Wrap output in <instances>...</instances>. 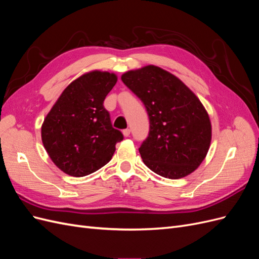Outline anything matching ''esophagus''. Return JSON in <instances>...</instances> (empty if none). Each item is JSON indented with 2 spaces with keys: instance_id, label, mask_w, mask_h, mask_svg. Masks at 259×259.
<instances>
[{
  "instance_id": "34e87169",
  "label": "esophagus",
  "mask_w": 259,
  "mask_h": 259,
  "mask_svg": "<svg viewBox=\"0 0 259 259\" xmlns=\"http://www.w3.org/2000/svg\"><path fill=\"white\" fill-rule=\"evenodd\" d=\"M130 134H131V130H130V128H126V130L123 131V135H124L125 137H128Z\"/></svg>"
}]
</instances>
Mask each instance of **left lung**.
<instances>
[{
    "label": "left lung",
    "mask_w": 259,
    "mask_h": 259,
    "mask_svg": "<svg viewBox=\"0 0 259 259\" xmlns=\"http://www.w3.org/2000/svg\"><path fill=\"white\" fill-rule=\"evenodd\" d=\"M121 79L149 116V135L139 148L144 163L169 179L191 174L205 159L211 139L209 116L199 98L177 76L152 65Z\"/></svg>",
    "instance_id": "obj_1"
}]
</instances>
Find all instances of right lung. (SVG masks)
I'll return each mask as SVG.
<instances>
[{
  "instance_id": "obj_1",
  "label": "right lung",
  "mask_w": 259,
  "mask_h": 259,
  "mask_svg": "<svg viewBox=\"0 0 259 259\" xmlns=\"http://www.w3.org/2000/svg\"><path fill=\"white\" fill-rule=\"evenodd\" d=\"M117 81L95 70L70 83L42 124V143L64 173L83 177L111 160L123 134L112 127L104 100Z\"/></svg>"
}]
</instances>
